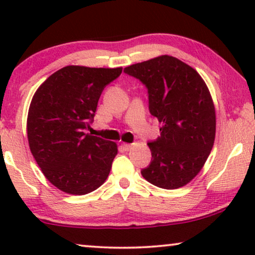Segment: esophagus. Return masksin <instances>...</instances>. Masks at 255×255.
<instances>
[{
	"label": "esophagus",
	"mask_w": 255,
	"mask_h": 255,
	"mask_svg": "<svg viewBox=\"0 0 255 255\" xmlns=\"http://www.w3.org/2000/svg\"><path fill=\"white\" fill-rule=\"evenodd\" d=\"M122 147H123L125 151H128V149L132 148V144H128V142H123L122 144Z\"/></svg>",
	"instance_id": "1"
}]
</instances>
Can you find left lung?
Wrapping results in <instances>:
<instances>
[{
  "label": "left lung",
  "mask_w": 255,
  "mask_h": 255,
  "mask_svg": "<svg viewBox=\"0 0 255 255\" xmlns=\"http://www.w3.org/2000/svg\"><path fill=\"white\" fill-rule=\"evenodd\" d=\"M147 88L148 109L158 118L160 137L149 141L151 163L141 169L149 183L176 189L200 173L216 134V113L210 92L189 65L170 55L124 68Z\"/></svg>",
  "instance_id": "left-lung-1"
}]
</instances>
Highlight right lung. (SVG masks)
<instances>
[{
    "label": "right lung",
    "mask_w": 255,
    "mask_h": 255,
    "mask_svg": "<svg viewBox=\"0 0 255 255\" xmlns=\"http://www.w3.org/2000/svg\"><path fill=\"white\" fill-rule=\"evenodd\" d=\"M122 73L118 68L66 66L34 93L27 114L33 158L50 182L67 194L85 195L102 186L117 145L87 133L100 96Z\"/></svg>",
    "instance_id": "1"
}]
</instances>
